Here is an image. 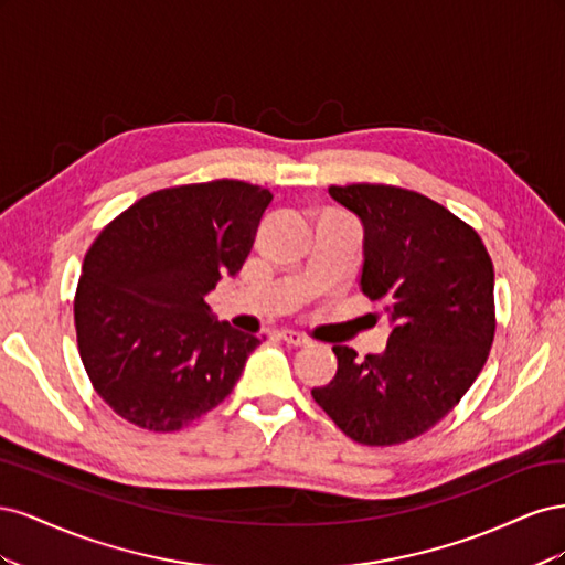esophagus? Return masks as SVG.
Here are the masks:
<instances>
[{"instance_id":"34e87169","label":"esophagus","mask_w":565,"mask_h":565,"mask_svg":"<svg viewBox=\"0 0 565 565\" xmlns=\"http://www.w3.org/2000/svg\"><path fill=\"white\" fill-rule=\"evenodd\" d=\"M280 339L289 347H306V344H309V337H303L301 332H295V330H282Z\"/></svg>"}]
</instances>
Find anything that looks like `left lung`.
I'll use <instances>...</instances> for the list:
<instances>
[{
	"mask_svg": "<svg viewBox=\"0 0 565 565\" xmlns=\"http://www.w3.org/2000/svg\"><path fill=\"white\" fill-rule=\"evenodd\" d=\"M365 228L361 287L393 330L384 353L358 361L332 347L337 374L313 401L355 443L398 446L446 417L483 370L494 339V270L467 221L417 191L330 185Z\"/></svg>",
	"mask_w": 565,
	"mask_h": 565,
	"instance_id": "1",
	"label": "left lung"
}]
</instances>
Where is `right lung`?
I'll list each match as a JSON object with an SVG mask.
<instances>
[{
	"instance_id": "obj_1",
	"label": "right lung",
	"mask_w": 565,
	"mask_h": 565,
	"mask_svg": "<svg viewBox=\"0 0 565 565\" xmlns=\"http://www.w3.org/2000/svg\"><path fill=\"white\" fill-rule=\"evenodd\" d=\"M273 195L235 179L162 188L98 233L82 264V365L115 415L169 434L207 415L241 380L259 337L214 320L204 295L235 276Z\"/></svg>"
}]
</instances>
